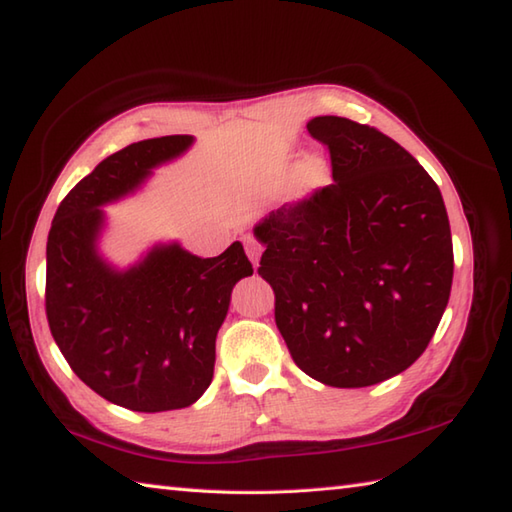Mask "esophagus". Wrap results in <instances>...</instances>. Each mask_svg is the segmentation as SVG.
<instances>
[{
  "label": "esophagus",
  "mask_w": 512,
  "mask_h": 512,
  "mask_svg": "<svg viewBox=\"0 0 512 512\" xmlns=\"http://www.w3.org/2000/svg\"><path fill=\"white\" fill-rule=\"evenodd\" d=\"M244 246H246V255H248V259H250V264H253V266H257V262H259V250H262V248H259V244L255 242V239L253 237H244Z\"/></svg>",
  "instance_id": "1"
}]
</instances>
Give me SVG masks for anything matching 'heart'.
<instances>
[{
	"instance_id": "obj_1",
	"label": "heart",
	"mask_w": 512,
	"mask_h": 512,
	"mask_svg": "<svg viewBox=\"0 0 512 512\" xmlns=\"http://www.w3.org/2000/svg\"><path fill=\"white\" fill-rule=\"evenodd\" d=\"M321 171H323L321 160H308L306 165H303V169H301V173H303V180H314V178L319 176Z\"/></svg>"
}]
</instances>
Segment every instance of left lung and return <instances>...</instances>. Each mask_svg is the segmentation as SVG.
Wrapping results in <instances>:
<instances>
[{"label": "left lung", "instance_id": "8db88e82", "mask_svg": "<svg viewBox=\"0 0 512 512\" xmlns=\"http://www.w3.org/2000/svg\"><path fill=\"white\" fill-rule=\"evenodd\" d=\"M332 182L268 215L257 273L301 372L369 387L427 350L449 303L453 242L438 184L376 127L317 116Z\"/></svg>", "mask_w": 512, "mask_h": 512}]
</instances>
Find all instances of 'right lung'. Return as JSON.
Wrapping results in <instances>:
<instances>
[{
    "label": "right lung",
    "mask_w": 512,
    "mask_h": 512,
    "mask_svg": "<svg viewBox=\"0 0 512 512\" xmlns=\"http://www.w3.org/2000/svg\"><path fill=\"white\" fill-rule=\"evenodd\" d=\"M191 140L149 138L105 158L61 200L48 233L46 317L54 341L85 385L132 411L182 409L204 394L231 290L253 275L239 242L206 259L178 244L160 246L127 273L96 255L99 206L136 189Z\"/></svg>",
    "instance_id": "obj_1"
}]
</instances>
